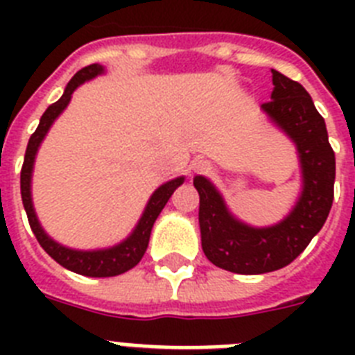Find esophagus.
<instances>
[{"instance_id": "34e87169", "label": "esophagus", "mask_w": 355, "mask_h": 355, "mask_svg": "<svg viewBox=\"0 0 355 355\" xmlns=\"http://www.w3.org/2000/svg\"><path fill=\"white\" fill-rule=\"evenodd\" d=\"M190 171L196 172V174H202V172H208L209 171V163L206 162V159H193Z\"/></svg>"}]
</instances>
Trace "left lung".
Listing matches in <instances>:
<instances>
[{
  "mask_svg": "<svg viewBox=\"0 0 355 355\" xmlns=\"http://www.w3.org/2000/svg\"><path fill=\"white\" fill-rule=\"evenodd\" d=\"M272 101L261 105L266 117L297 147L302 174L300 196L283 220L254 227L229 211L224 197L205 175L193 178L199 192L200 243L218 268L254 275L290 265L327 220L334 199L336 158L324 117L302 85L272 69Z\"/></svg>",
  "mask_w": 355,
  "mask_h": 355,
  "instance_id": "1",
  "label": "left lung"
}]
</instances>
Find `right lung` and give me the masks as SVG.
<instances>
[{"label":"right lung","mask_w":355,"mask_h":355,"mask_svg":"<svg viewBox=\"0 0 355 355\" xmlns=\"http://www.w3.org/2000/svg\"><path fill=\"white\" fill-rule=\"evenodd\" d=\"M105 67L99 64H92L89 67H83L78 71L72 80L69 81L67 87L64 90V96L56 103H53L44 115L40 117L39 126H37L35 133L30 137V142L26 147V155H24L23 168H21V197H23V205L26 209L28 222L30 227L39 240L40 247L55 259L56 263H60L64 268L76 274L87 275V277H114V275H121L124 272L131 270L135 265H139L142 256L146 254L147 245H149L150 229L155 225L156 218L165 208L167 200L174 193L178 187H181L184 178H175V180L163 183L155 190V193L150 196L149 202H147L146 209H144L142 216H140L139 224L135 225L130 236L126 240H122L121 243L108 249H96V250H78L65 247L58 241L53 240L40 225L39 218H37L35 208H33V200H31V174H33V165H35V156L39 150L40 144H42L44 137L48 135L49 128L53 126V122L56 117L67 108L69 101H71L72 92L80 87L85 81L94 80L96 76L103 74Z\"/></svg>","instance_id":"add662e5"}]
</instances>
